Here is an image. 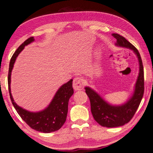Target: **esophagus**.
Returning <instances> with one entry per match:
<instances>
[{
	"instance_id": "obj_1",
	"label": "esophagus",
	"mask_w": 153,
	"mask_h": 153,
	"mask_svg": "<svg viewBox=\"0 0 153 153\" xmlns=\"http://www.w3.org/2000/svg\"><path fill=\"white\" fill-rule=\"evenodd\" d=\"M73 88L76 91L80 90L83 88V80L80 77H75L73 82Z\"/></svg>"
}]
</instances>
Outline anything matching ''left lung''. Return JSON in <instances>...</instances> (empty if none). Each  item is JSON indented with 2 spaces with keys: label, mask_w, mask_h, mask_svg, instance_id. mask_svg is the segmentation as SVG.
<instances>
[{
  "label": "left lung",
  "mask_w": 153,
  "mask_h": 153,
  "mask_svg": "<svg viewBox=\"0 0 153 153\" xmlns=\"http://www.w3.org/2000/svg\"><path fill=\"white\" fill-rule=\"evenodd\" d=\"M112 35L117 39L116 46L129 48L135 53L139 63V73L133 95L121 105H111L94 89L89 87L85 88L90 101L91 111L94 119L101 126L109 128L123 126L129 122L138 109L144 94V70L139 51L122 36L118 34Z\"/></svg>",
  "instance_id": "obj_1"
}]
</instances>
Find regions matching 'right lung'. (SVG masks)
Instances as JSON below:
<instances>
[{"mask_svg":"<svg viewBox=\"0 0 153 153\" xmlns=\"http://www.w3.org/2000/svg\"><path fill=\"white\" fill-rule=\"evenodd\" d=\"M34 41V37H30L18 48L10 59L9 64V70L8 74V84L10 97L15 109L24 121L33 129L39 132L49 133L59 130L66 120L68 101L71 95L74 94L71 79L66 83H64L57 91L54 97L52 99L49 105L46 109L38 112H30L22 108L15 103L12 96L10 91L11 72L13 69L14 62L17 56L21 51L25 48L27 45Z\"/></svg>","mask_w":153,"mask_h":153,"instance_id":"right-lung-1","label":"right lung"}]
</instances>
